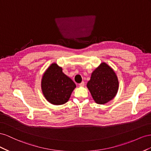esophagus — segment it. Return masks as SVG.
Here are the masks:
<instances>
[{"mask_svg": "<svg viewBox=\"0 0 151 151\" xmlns=\"http://www.w3.org/2000/svg\"><path fill=\"white\" fill-rule=\"evenodd\" d=\"M84 85H85V82H84V81H82V82H81V83L79 84L80 87H83Z\"/></svg>", "mask_w": 151, "mask_h": 151, "instance_id": "1", "label": "esophagus"}]
</instances>
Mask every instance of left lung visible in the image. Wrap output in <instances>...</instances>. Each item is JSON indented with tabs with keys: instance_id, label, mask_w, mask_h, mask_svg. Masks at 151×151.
I'll return each instance as SVG.
<instances>
[{
	"instance_id": "8db88e82",
	"label": "left lung",
	"mask_w": 151,
	"mask_h": 151,
	"mask_svg": "<svg viewBox=\"0 0 151 151\" xmlns=\"http://www.w3.org/2000/svg\"><path fill=\"white\" fill-rule=\"evenodd\" d=\"M87 87L94 101L104 104L117 94L119 81L113 69L106 63H102L92 73Z\"/></svg>"
}]
</instances>
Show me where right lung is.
Wrapping results in <instances>:
<instances>
[{
  "mask_svg": "<svg viewBox=\"0 0 151 151\" xmlns=\"http://www.w3.org/2000/svg\"><path fill=\"white\" fill-rule=\"evenodd\" d=\"M76 85L63 72L61 67L52 63L42 76L41 88L46 100L54 105H62L70 99Z\"/></svg>",
  "mask_w": 151,
  "mask_h": 151,
  "instance_id": "add662e5",
  "label": "right lung"
}]
</instances>
